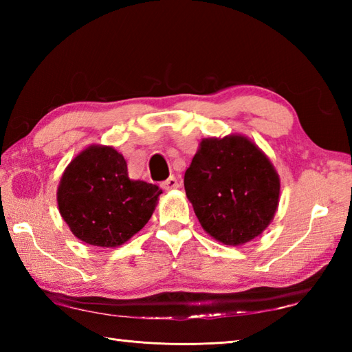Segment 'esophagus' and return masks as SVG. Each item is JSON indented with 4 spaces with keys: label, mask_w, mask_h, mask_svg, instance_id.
<instances>
[{
    "label": "esophagus",
    "mask_w": 352,
    "mask_h": 352,
    "mask_svg": "<svg viewBox=\"0 0 352 352\" xmlns=\"http://www.w3.org/2000/svg\"><path fill=\"white\" fill-rule=\"evenodd\" d=\"M162 188L164 189V190H172V189H177L178 186V180H177V177H174V175H170L169 178H166V180L164 182H162Z\"/></svg>",
    "instance_id": "obj_1"
}]
</instances>
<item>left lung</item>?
<instances>
[{"mask_svg": "<svg viewBox=\"0 0 352 352\" xmlns=\"http://www.w3.org/2000/svg\"><path fill=\"white\" fill-rule=\"evenodd\" d=\"M186 195L208 234L242 245L263 233L278 207L280 178L250 139H204L184 174Z\"/></svg>", "mask_w": 352, "mask_h": 352, "instance_id": "left-lung-1", "label": "left lung"}]
</instances>
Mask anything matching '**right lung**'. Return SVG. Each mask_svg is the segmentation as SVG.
Segmentation results:
<instances>
[{
  "mask_svg": "<svg viewBox=\"0 0 352 352\" xmlns=\"http://www.w3.org/2000/svg\"><path fill=\"white\" fill-rule=\"evenodd\" d=\"M160 193L157 184L130 180L124 155L115 148L92 145L63 172L57 203L74 236L113 248L145 227Z\"/></svg>",
  "mask_w": 352,
  "mask_h": 352,
  "instance_id": "obj_1",
  "label": "right lung"
}]
</instances>
